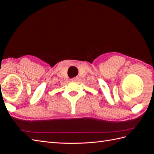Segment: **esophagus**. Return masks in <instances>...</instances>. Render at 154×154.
<instances>
[{"label": "esophagus", "instance_id": "esophagus-1", "mask_svg": "<svg viewBox=\"0 0 154 154\" xmlns=\"http://www.w3.org/2000/svg\"><path fill=\"white\" fill-rule=\"evenodd\" d=\"M71 80H72V82H75V81H76L77 80H76V78H72V79H71Z\"/></svg>", "mask_w": 154, "mask_h": 154}]
</instances>
